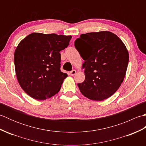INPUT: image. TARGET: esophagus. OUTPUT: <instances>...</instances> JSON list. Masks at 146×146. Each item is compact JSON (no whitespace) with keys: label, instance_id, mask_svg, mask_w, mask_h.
<instances>
[{"label":"esophagus","instance_id":"34e87169","mask_svg":"<svg viewBox=\"0 0 146 146\" xmlns=\"http://www.w3.org/2000/svg\"><path fill=\"white\" fill-rule=\"evenodd\" d=\"M76 73V70H73L72 71H70V75H71V76H73V75H75Z\"/></svg>","mask_w":146,"mask_h":146}]
</instances>
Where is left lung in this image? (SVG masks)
<instances>
[{
  "instance_id": "obj_1",
  "label": "left lung",
  "mask_w": 146,
  "mask_h": 146,
  "mask_svg": "<svg viewBox=\"0 0 146 146\" xmlns=\"http://www.w3.org/2000/svg\"><path fill=\"white\" fill-rule=\"evenodd\" d=\"M75 47L85 60V79L78 83L80 92L92 100L110 97L125 76L129 53L124 44L115 34L100 31L82 35Z\"/></svg>"
}]
</instances>
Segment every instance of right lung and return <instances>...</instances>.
Returning a JSON list of instances; mask_svg holds the SVG:
<instances>
[{"instance_id": "1", "label": "right lung", "mask_w": 146, "mask_h": 146, "mask_svg": "<svg viewBox=\"0 0 146 146\" xmlns=\"http://www.w3.org/2000/svg\"><path fill=\"white\" fill-rule=\"evenodd\" d=\"M71 36L35 33L20 42L14 53L18 82L32 98L46 100L60 90L67 74L61 72L60 52L70 44Z\"/></svg>"}]
</instances>
